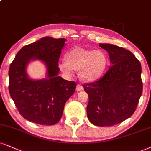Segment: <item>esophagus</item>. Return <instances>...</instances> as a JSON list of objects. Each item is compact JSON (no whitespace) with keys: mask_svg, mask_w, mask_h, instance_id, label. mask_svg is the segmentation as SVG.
<instances>
[{"mask_svg":"<svg viewBox=\"0 0 151 151\" xmlns=\"http://www.w3.org/2000/svg\"><path fill=\"white\" fill-rule=\"evenodd\" d=\"M83 90V87L82 86V85H77V87H76V90L77 91H82Z\"/></svg>","mask_w":151,"mask_h":151,"instance_id":"1","label":"esophagus"}]
</instances>
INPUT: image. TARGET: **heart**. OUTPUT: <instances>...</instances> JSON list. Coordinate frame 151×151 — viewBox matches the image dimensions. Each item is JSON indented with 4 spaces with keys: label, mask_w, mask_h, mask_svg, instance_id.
I'll list each match as a JSON object with an SVG mask.
<instances>
[{
    "label": "heart",
    "mask_w": 151,
    "mask_h": 151,
    "mask_svg": "<svg viewBox=\"0 0 151 151\" xmlns=\"http://www.w3.org/2000/svg\"><path fill=\"white\" fill-rule=\"evenodd\" d=\"M67 59H61L59 64L63 72L70 74L80 70L81 78L91 82L99 78L106 69L109 58L103 50H85L76 47L66 53Z\"/></svg>",
    "instance_id": "b5f03b06"
}]
</instances>
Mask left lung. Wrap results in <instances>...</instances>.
Segmentation results:
<instances>
[{
  "mask_svg": "<svg viewBox=\"0 0 151 151\" xmlns=\"http://www.w3.org/2000/svg\"><path fill=\"white\" fill-rule=\"evenodd\" d=\"M112 66L103 77L83 85L89 96L87 118L93 124L109 127L134 113L143 90L141 63L129 50L112 44H99Z\"/></svg>",
  "mask_w": 151,
  "mask_h": 151,
  "instance_id": "8db88e82",
  "label": "left lung"
}]
</instances>
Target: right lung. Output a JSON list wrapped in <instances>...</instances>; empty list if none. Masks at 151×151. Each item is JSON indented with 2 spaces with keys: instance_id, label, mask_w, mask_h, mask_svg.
<instances>
[{
  "instance_id": "obj_1",
  "label": "right lung",
  "mask_w": 151,
  "mask_h": 151,
  "mask_svg": "<svg viewBox=\"0 0 151 151\" xmlns=\"http://www.w3.org/2000/svg\"><path fill=\"white\" fill-rule=\"evenodd\" d=\"M66 39L45 37L18 52L9 69V92L23 118L42 125L59 122L68 98L75 92L76 83L63 79L59 74V59ZM34 59L47 67V79H29L26 66Z\"/></svg>"
}]
</instances>
